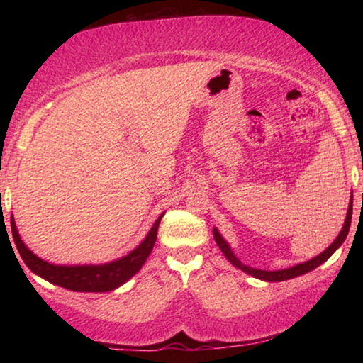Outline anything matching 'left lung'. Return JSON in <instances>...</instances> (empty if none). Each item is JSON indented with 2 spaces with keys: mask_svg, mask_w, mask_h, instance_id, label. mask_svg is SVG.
Returning <instances> with one entry per match:
<instances>
[{
  "mask_svg": "<svg viewBox=\"0 0 363 363\" xmlns=\"http://www.w3.org/2000/svg\"><path fill=\"white\" fill-rule=\"evenodd\" d=\"M351 219H352V199H351V203H349V208H347L346 220H344V225H342V229L340 232V235L336 237V240L331 243L327 250L322 251L320 255L315 256V257H312V259L306 261V262H301V264H296V266H293L290 269H281V270H261V269H255V267L245 266V264L240 259H238L235 255L232 253L230 247H229V245H227V242L224 240V238L220 237V233L218 232V229H213V235H214V240H216L220 251H223L224 256L227 257V259H229V262L233 264V266H235V267L242 269L243 272L253 275V277H256V279H261V280H266V281H284V280H290V279L298 277V275H303V274L311 272V270H314L315 267H318V266H320V264H323L325 261H327L328 257L333 255L337 248L341 247L342 242L346 240L349 227H351Z\"/></svg>",
  "mask_w": 363,
  "mask_h": 363,
  "instance_id": "1",
  "label": "left lung"
}]
</instances>
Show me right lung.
Returning a JSON list of instances; mask_svg holds the SVG:
<instances>
[{"label": "right lung", "mask_w": 363, "mask_h": 363, "mask_svg": "<svg viewBox=\"0 0 363 363\" xmlns=\"http://www.w3.org/2000/svg\"><path fill=\"white\" fill-rule=\"evenodd\" d=\"M164 214V213H163ZM163 214L160 216L152 229L147 233V237L143 243L138 245L136 250H133L130 255L120 257V259L107 262V264H97V266H57V264H51L45 259H41L36 255L30 251L26 243L17 232V227L14 223V218L11 216V230L12 237H14L16 247L19 250L26 266L40 275L49 284L59 285L67 290L72 291H84V293H104L112 291L115 288L125 284L130 280L134 274L139 272L143 267L147 257H149L150 251L157 240V232L160 220H162Z\"/></svg>", "instance_id": "right-lung-1"}]
</instances>
